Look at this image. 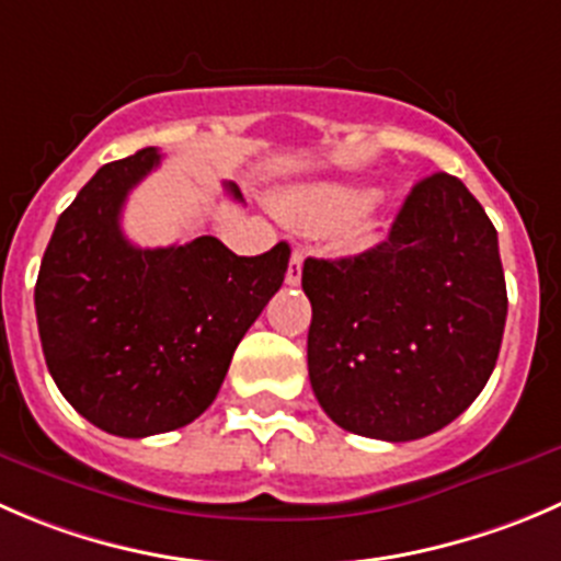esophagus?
Masks as SVG:
<instances>
[{
    "instance_id": "34e87169",
    "label": "esophagus",
    "mask_w": 561,
    "mask_h": 561,
    "mask_svg": "<svg viewBox=\"0 0 561 561\" xmlns=\"http://www.w3.org/2000/svg\"><path fill=\"white\" fill-rule=\"evenodd\" d=\"M301 265H304V252L301 249H293L290 265H287V274H285L287 285H298V282H301Z\"/></svg>"
}]
</instances>
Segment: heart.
<instances>
[{"label":"heart","mask_w":561,"mask_h":561,"mask_svg":"<svg viewBox=\"0 0 561 561\" xmlns=\"http://www.w3.org/2000/svg\"><path fill=\"white\" fill-rule=\"evenodd\" d=\"M369 205V188L347 186V183H309L296 186L276 199V210L290 225L307 232H334L347 228V243L358 247L367 236L362 227L364 210Z\"/></svg>","instance_id":"b5f03b06"}]
</instances>
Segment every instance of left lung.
<instances>
[{
  "instance_id": "1",
  "label": "left lung",
  "mask_w": 561,
  "mask_h": 561,
  "mask_svg": "<svg viewBox=\"0 0 561 561\" xmlns=\"http://www.w3.org/2000/svg\"><path fill=\"white\" fill-rule=\"evenodd\" d=\"M307 364L331 422L413 442L447 427L496 367L507 285L496 227L447 172L419 181L389 238L340 260H304Z\"/></svg>"
}]
</instances>
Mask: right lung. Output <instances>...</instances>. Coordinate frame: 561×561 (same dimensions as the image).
<instances>
[{"label":"right lung","mask_w":561,"mask_h":561,"mask_svg":"<svg viewBox=\"0 0 561 561\" xmlns=\"http://www.w3.org/2000/svg\"><path fill=\"white\" fill-rule=\"evenodd\" d=\"M159 164L156 148L103 164L57 219L35 285L54 383L87 422L123 438L186 427L216 400L290 263L285 241L257 257L214 236L134 247L119 214ZM225 188L241 203L236 183Z\"/></svg>","instance_id":"right-lung-1"}]
</instances>
